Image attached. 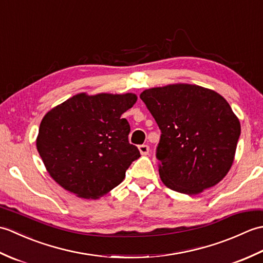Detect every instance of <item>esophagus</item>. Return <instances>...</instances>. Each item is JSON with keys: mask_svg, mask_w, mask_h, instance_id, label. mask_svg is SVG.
Here are the masks:
<instances>
[{"mask_svg": "<svg viewBox=\"0 0 263 263\" xmlns=\"http://www.w3.org/2000/svg\"><path fill=\"white\" fill-rule=\"evenodd\" d=\"M139 150H140L141 155L146 156L149 154V146H147V144H140V146H139Z\"/></svg>", "mask_w": 263, "mask_h": 263, "instance_id": "esophagus-1", "label": "esophagus"}]
</instances>
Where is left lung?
I'll return each instance as SVG.
<instances>
[{"label": "left lung", "mask_w": 263, "mask_h": 263, "mask_svg": "<svg viewBox=\"0 0 263 263\" xmlns=\"http://www.w3.org/2000/svg\"><path fill=\"white\" fill-rule=\"evenodd\" d=\"M140 98L161 131L156 157L167 187L193 195L226 176L241 124L224 97L203 87L176 83L147 89Z\"/></svg>", "instance_id": "obj_1"}]
</instances>
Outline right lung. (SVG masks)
<instances>
[{
  "mask_svg": "<svg viewBox=\"0 0 263 263\" xmlns=\"http://www.w3.org/2000/svg\"><path fill=\"white\" fill-rule=\"evenodd\" d=\"M135 93H78L44 116L36 140L48 174L83 199H98L124 180L140 157L128 142L130 124L122 114Z\"/></svg>",
  "mask_w": 263,
  "mask_h": 263,
  "instance_id": "1",
  "label": "right lung"
}]
</instances>
